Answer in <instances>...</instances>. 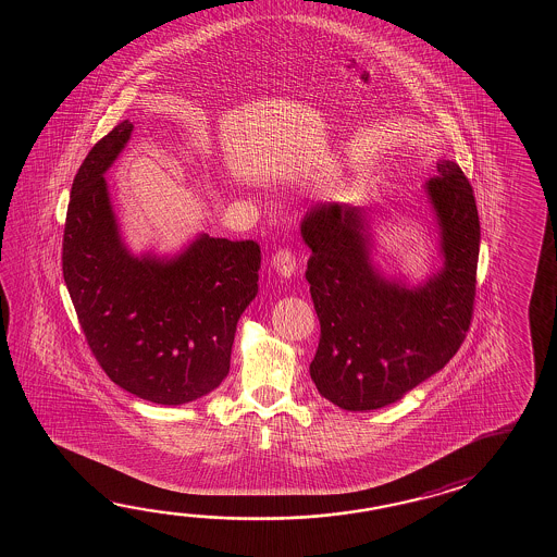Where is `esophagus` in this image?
<instances>
[{"mask_svg":"<svg viewBox=\"0 0 557 557\" xmlns=\"http://www.w3.org/2000/svg\"><path fill=\"white\" fill-rule=\"evenodd\" d=\"M271 264H273L274 271L284 276V278L293 276L296 273V269H298V261H296V255L293 252V249L276 250L273 259H271Z\"/></svg>","mask_w":557,"mask_h":557,"instance_id":"obj_1","label":"esophagus"}]
</instances>
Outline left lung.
<instances>
[{"mask_svg": "<svg viewBox=\"0 0 557 557\" xmlns=\"http://www.w3.org/2000/svg\"><path fill=\"white\" fill-rule=\"evenodd\" d=\"M426 183L438 216L444 267L406 288L370 261L367 216L341 202H319L300 233L312 249L307 281L320 322L310 379L350 412L379 410L450 362L470 331L480 255L472 185L454 161H440Z\"/></svg>", "mask_w": 557, "mask_h": 557, "instance_id": "left-lung-1", "label": "left lung"}]
</instances>
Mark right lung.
Returning a JSON list of instances; mask_svg holds the SVG:
<instances>
[{
    "label": "right lung",
    "mask_w": 557,
    "mask_h": 557,
    "mask_svg": "<svg viewBox=\"0 0 557 557\" xmlns=\"http://www.w3.org/2000/svg\"><path fill=\"white\" fill-rule=\"evenodd\" d=\"M131 131V121L109 131L73 178L63 278L107 376L143 400L178 406L228 374L238 319L259 293L261 247L199 235L171 261L133 257L103 177Z\"/></svg>",
    "instance_id": "obj_1"
}]
</instances>
